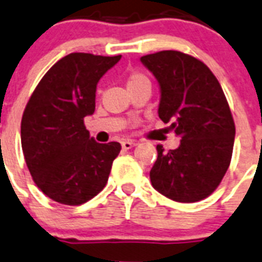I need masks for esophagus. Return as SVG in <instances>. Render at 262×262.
Masks as SVG:
<instances>
[{
    "instance_id": "obj_1",
    "label": "esophagus",
    "mask_w": 262,
    "mask_h": 262,
    "mask_svg": "<svg viewBox=\"0 0 262 262\" xmlns=\"http://www.w3.org/2000/svg\"><path fill=\"white\" fill-rule=\"evenodd\" d=\"M135 146H136V142H134V140H124V142H122L123 149H131Z\"/></svg>"
}]
</instances>
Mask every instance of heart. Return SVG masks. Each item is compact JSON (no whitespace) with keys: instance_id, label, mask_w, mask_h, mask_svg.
Segmentation results:
<instances>
[{"instance_id":"heart-1","label":"heart","mask_w":262,"mask_h":262,"mask_svg":"<svg viewBox=\"0 0 262 262\" xmlns=\"http://www.w3.org/2000/svg\"><path fill=\"white\" fill-rule=\"evenodd\" d=\"M142 84H148L149 86V78L140 70L131 71L127 77V87L131 89V87L142 86Z\"/></svg>"}]
</instances>
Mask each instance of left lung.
Returning <instances> with one entry per match:
<instances>
[{
  "mask_svg": "<svg viewBox=\"0 0 262 262\" xmlns=\"http://www.w3.org/2000/svg\"><path fill=\"white\" fill-rule=\"evenodd\" d=\"M140 61L160 86L159 118L182 138L176 149L156 146L152 187L179 203L203 200L231 164L236 128L224 91L204 62L182 51H159Z\"/></svg>",
  "mask_w": 262,
  "mask_h": 262,
  "instance_id": "left-lung-1",
  "label": "left lung"
}]
</instances>
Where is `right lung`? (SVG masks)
Wrapping results in <instances>:
<instances>
[{"label":"right lung","mask_w":262,"mask_h":262,"mask_svg":"<svg viewBox=\"0 0 262 262\" xmlns=\"http://www.w3.org/2000/svg\"><path fill=\"white\" fill-rule=\"evenodd\" d=\"M120 58L89 53L66 55L45 74L25 107V162L38 188L51 200L80 205L107 184L122 146L95 142L83 122L95 111L98 82Z\"/></svg>","instance_id":"1"}]
</instances>
